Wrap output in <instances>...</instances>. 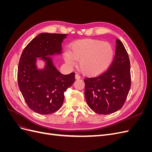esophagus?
I'll list each match as a JSON object with an SVG mask.
<instances>
[{
	"instance_id": "34e87169",
	"label": "esophagus",
	"mask_w": 152,
	"mask_h": 152,
	"mask_svg": "<svg viewBox=\"0 0 152 152\" xmlns=\"http://www.w3.org/2000/svg\"><path fill=\"white\" fill-rule=\"evenodd\" d=\"M75 79H76V80H78V79H80V76L78 75L77 73H76V74H75Z\"/></svg>"
}]
</instances>
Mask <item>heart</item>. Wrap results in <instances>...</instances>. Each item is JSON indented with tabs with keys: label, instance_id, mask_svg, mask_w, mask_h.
<instances>
[{
	"label": "heart",
	"instance_id": "heart-1",
	"mask_svg": "<svg viewBox=\"0 0 152 152\" xmlns=\"http://www.w3.org/2000/svg\"><path fill=\"white\" fill-rule=\"evenodd\" d=\"M113 49L108 42L93 39L77 41L63 53L65 61L70 66L79 61L78 67L83 74L96 76L109 67L113 58Z\"/></svg>",
	"mask_w": 152,
	"mask_h": 152
}]
</instances>
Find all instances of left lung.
Returning <instances> with one entry per match:
<instances>
[{
	"label": "left lung",
	"instance_id": "obj_1",
	"mask_svg": "<svg viewBox=\"0 0 152 152\" xmlns=\"http://www.w3.org/2000/svg\"><path fill=\"white\" fill-rule=\"evenodd\" d=\"M84 82L87 103L96 113L108 115L123 107L131 88V65L120 40H116L115 55L108 70L95 77L86 78Z\"/></svg>",
	"mask_w": 152,
	"mask_h": 152
}]
</instances>
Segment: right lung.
<instances>
[{
  "mask_svg": "<svg viewBox=\"0 0 152 152\" xmlns=\"http://www.w3.org/2000/svg\"><path fill=\"white\" fill-rule=\"evenodd\" d=\"M67 34L42 33L32 39L23 51L18 68L20 90L28 107L34 112L48 115L61 107L64 93L75 82V73L63 75L50 56L61 53V43ZM45 62L38 69L36 60Z\"/></svg>",
  "mask_w": 152,
  "mask_h": 152,
  "instance_id": "obj_1",
  "label": "right lung"
}]
</instances>
